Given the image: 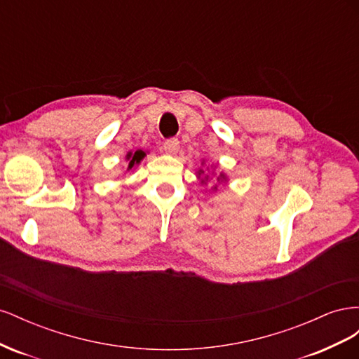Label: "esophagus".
I'll return each mask as SVG.
<instances>
[{
  "instance_id": "esophagus-1",
  "label": "esophagus",
  "mask_w": 359,
  "mask_h": 359,
  "mask_svg": "<svg viewBox=\"0 0 359 359\" xmlns=\"http://www.w3.org/2000/svg\"><path fill=\"white\" fill-rule=\"evenodd\" d=\"M163 149H165V153H168V154H177L180 149V140L177 137H170V139L165 140V144H163Z\"/></svg>"
}]
</instances>
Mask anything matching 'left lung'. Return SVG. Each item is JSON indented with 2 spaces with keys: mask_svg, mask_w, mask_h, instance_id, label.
Wrapping results in <instances>:
<instances>
[{
  "mask_svg": "<svg viewBox=\"0 0 359 359\" xmlns=\"http://www.w3.org/2000/svg\"><path fill=\"white\" fill-rule=\"evenodd\" d=\"M198 173H199V178H201V175H203V170L201 169V170H199ZM224 180H226V178H224V175H223V173H220V177H219V178H217V181H224ZM206 181H208V175H206V177H205V180H202V184H206ZM214 189H215V187H214Z\"/></svg>",
  "mask_w": 359,
  "mask_h": 359,
  "instance_id": "8db88e82",
  "label": "left lung"
}]
</instances>
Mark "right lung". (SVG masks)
<instances>
[{
	"label": "right lung",
	"instance_id": "right-lung-1",
	"mask_svg": "<svg viewBox=\"0 0 359 359\" xmlns=\"http://www.w3.org/2000/svg\"><path fill=\"white\" fill-rule=\"evenodd\" d=\"M145 157V153L142 149L136 151V153H128L127 154V160H128V169H132L135 165H139L140 160Z\"/></svg>",
	"mask_w": 359,
	"mask_h": 359
}]
</instances>
